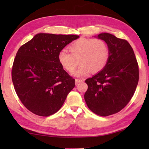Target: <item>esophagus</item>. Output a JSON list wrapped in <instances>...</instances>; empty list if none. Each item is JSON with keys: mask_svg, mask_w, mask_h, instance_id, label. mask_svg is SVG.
Here are the masks:
<instances>
[{"mask_svg": "<svg viewBox=\"0 0 149 149\" xmlns=\"http://www.w3.org/2000/svg\"><path fill=\"white\" fill-rule=\"evenodd\" d=\"M83 79H75V84H78L81 83V82H83Z\"/></svg>", "mask_w": 149, "mask_h": 149, "instance_id": "esophagus-1", "label": "esophagus"}]
</instances>
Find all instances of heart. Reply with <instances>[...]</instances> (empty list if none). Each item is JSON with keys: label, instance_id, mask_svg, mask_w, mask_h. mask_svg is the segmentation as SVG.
<instances>
[{"label": "heart", "instance_id": "1", "mask_svg": "<svg viewBox=\"0 0 149 149\" xmlns=\"http://www.w3.org/2000/svg\"><path fill=\"white\" fill-rule=\"evenodd\" d=\"M70 52L63 50L59 52L60 64L66 71L75 70L79 62L81 65L74 74L82 77L91 73H97L105 67L109 58V49L105 41L99 38H82L69 46Z\"/></svg>", "mask_w": 149, "mask_h": 149}]
</instances>
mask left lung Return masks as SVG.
Instances as JSON below:
<instances>
[{
	"mask_svg": "<svg viewBox=\"0 0 149 149\" xmlns=\"http://www.w3.org/2000/svg\"><path fill=\"white\" fill-rule=\"evenodd\" d=\"M97 38L107 43L109 58L102 70L85 81L84 100L91 111L107 116L119 112L131 100L138 83L139 68L127 40L106 33Z\"/></svg>",
	"mask_w": 149,
	"mask_h": 149,
	"instance_id": "8db88e82",
	"label": "left lung"
}]
</instances>
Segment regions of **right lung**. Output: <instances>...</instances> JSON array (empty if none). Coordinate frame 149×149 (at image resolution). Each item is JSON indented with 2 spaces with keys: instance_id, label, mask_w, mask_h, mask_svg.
Segmentation results:
<instances>
[{
  "instance_id": "right-lung-1",
  "label": "right lung",
  "mask_w": 149,
  "mask_h": 149,
  "mask_svg": "<svg viewBox=\"0 0 149 149\" xmlns=\"http://www.w3.org/2000/svg\"><path fill=\"white\" fill-rule=\"evenodd\" d=\"M79 36L39 33L22 45L14 59L12 81L22 103L41 116L61 108L75 86V79L58 59L59 52Z\"/></svg>"
}]
</instances>
